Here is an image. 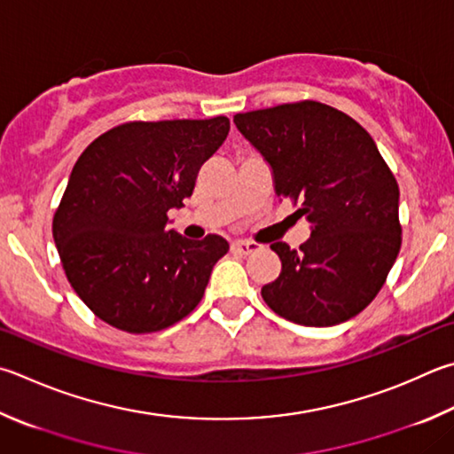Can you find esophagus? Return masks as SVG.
Returning a JSON list of instances; mask_svg holds the SVG:
<instances>
[{
	"label": "esophagus",
	"instance_id": "obj_1",
	"mask_svg": "<svg viewBox=\"0 0 454 454\" xmlns=\"http://www.w3.org/2000/svg\"><path fill=\"white\" fill-rule=\"evenodd\" d=\"M232 250L240 252L244 255H248V254H252L255 250H260V244L258 242H252V240H236V242H232Z\"/></svg>",
	"mask_w": 454,
	"mask_h": 454
}]
</instances>
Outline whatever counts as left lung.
<instances>
[{
	"label": "left lung",
	"mask_w": 454,
	"mask_h": 454,
	"mask_svg": "<svg viewBox=\"0 0 454 454\" xmlns=\"http://www.w3.org/2000/svg\"><path fill=\"white\" fill-rule=\"evenodd\" d=\"M234 122L274 170L276 194L300 206L311 236L270 248L279 276L262 287L278 316L309 327L343 324L381 290L401 250L399 184L367 130L319 101L238 113Z\"/></svg>",
	"instance_id": "obj_1"
}]
</instances>
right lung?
I'll list each match as a JSON object with an SVG mask.
<instances>
[{
  "label": "right lung",
  "instance_id": "right-lung-1",
  "mask_svg": "<svg viewBox=\"0 0 454 454\" xmlns=\"http://www.w3.org/2000/svg\"><path fill=\"white\" fill-rule=\"evenodd\" d=\"M228 130L226 117L130 121L79 156L53 214V240L71 287L105 324L153 333L199 306L230 246L216 234L188 240L168 230V210L184 206Z\"/></svg>",
  "mask_w": 454,
  "mask_h": 454
}]
</instances>
